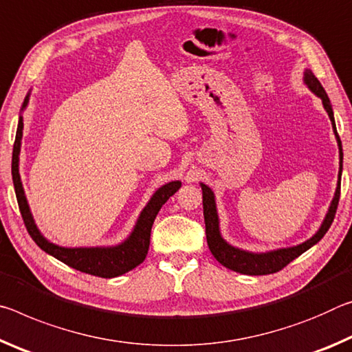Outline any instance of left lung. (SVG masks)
Listing matches in <instances>:
<instances>
[{
	"label": "left lung",
	"mask_w": 352,
	"mask_h": 352,
	"mask_svg": "<svg viewBox=\"0 0 352 352\" xmlns=\"http://www.w3.org/2000/svg\"><path fill=\"white\" fill-rule=\"evenodd\" d=\"M304 84L314 91V94L320 98L322 101V107L326 109L327 115H329L333 134H336L337 143H338V153H340V170H338V181H337V188L336 195L331 201L329 209H327V214L322 220L320 229L316 230L315 235H312L309 240L304 241V243H299L296 246L290 248H279V250L267 251V252H250L245 250H240V248H235L229 245L226 240L221 237L220 232V218H218L217 212V203H215V195L212 192L206 184L201 182V190H203V209H204V221H206V239L207 245H209V250L214 257L220 262L223 267H226L232 272H237L241 274H250V276H262V274H272L278 273L279 270L287 267L292 261H295L302 252L310 250L314 245L318 243V241L324 237V234L329 230L331 224L333 221V217H336L338 199H340V184H342V170H343V149H342V142H340V137L337 134L336 128V120H333V112L332 106L329 101V96L322 89V85L318 79L315 78V74L306 70L304 72Z\"/></svg>",
	"instance_id": "obj_1"
}]
</instances>
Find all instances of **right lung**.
<instances>
[{
  "mask_svg": "<svg viewBox=\"0 0 352 352\" xmlns=\"http://www.w3.org/2000/svg\"><path fill=\"white\" fill-rule=\"evenodd\" d=\"M31 91L26 95L25 101H23L21 112L25 111L28 102H30ZM21 137H23V115L19 118V126H16L15 134V143L12 151V181L16 195V201H19V207L25 221V226L28 232L32 237V240L42 248L45 252L50 256L56 257L57 261L63 262L68 267L79 272L87 273L91 276H98V278H117L124 273L134 270L137 265H140L148 254L149 248V237H151V228L155 220V215L159 214L160 207H162L170 197H173L177 190L181 188V181H171L165 184L160 188H157L148 201L145 209L140 212V217L135 223L134 229L129 234V237L120 245L115 246H91V248H65L59 246L56 243H51L46 240L42 232H40L34 217L31 214L30 204L25 197V190H23V184L20 179V148H21Z\"/></svg>",
  "mask_w": 352,
  "mask_h": 352,
  "instance_id": "right-lung-1",
  "label": "right lung"
}]
</instances>
